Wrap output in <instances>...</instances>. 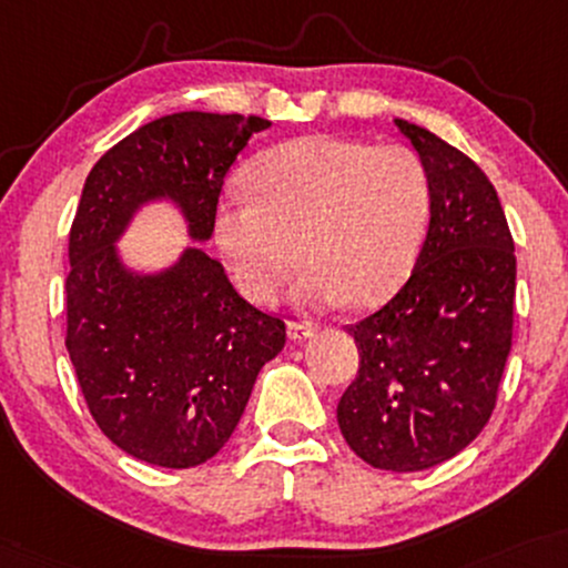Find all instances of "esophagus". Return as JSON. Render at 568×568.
<instances>
[{
	"label": "esophagus",
	"instance_id": "1",
	"mask_svg": "<svg viewBox=\"0 0 568 568\" xmlns=\"http://www.w3.org/2000/svg\"><path fill=\"white\" fill-rule=\"evenodd\" d=\"M314 336V327L310 323H288V338L291 341H306Z\"/></svg>",
	"mask_w": 568,
	"mask_h": 568
}]
</instances>
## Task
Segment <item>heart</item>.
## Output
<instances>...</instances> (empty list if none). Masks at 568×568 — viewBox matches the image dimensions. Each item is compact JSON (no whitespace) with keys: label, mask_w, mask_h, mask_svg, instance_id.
<instances>
[{"label":"heart","mask_w":568,"mask_h":568,"mask_svg":"<svg viewBox=\"0 0 568 568\" xmlns=\"http://www.w3.org/2000/svg\"><path fill=\"white\" fill-rule=\"evenodd\" d=\"M245 182L254 197L219 203L214 237L248 298L275 302L298 258L310 264L296 285L306 310H373L405 285L432 211L415 150L306 134L258 155Z\"/></svg>","instance_id":"1"}]
</instances>
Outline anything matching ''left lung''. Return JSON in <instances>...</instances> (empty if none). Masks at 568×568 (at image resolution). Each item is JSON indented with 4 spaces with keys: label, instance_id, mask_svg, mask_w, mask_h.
<instances>
[{
    "label": "left lung",
    "instance_id": "1",
    "mask_svg": "<svg viewBox=\"0 0 568 568\" xmlns=\"http://www.w3.org/2000/svg\"><path fill=\"white\" fill-rule=\"evenodd\" d=\"M394 124L426 166L432 219L405 288L349 327L359 371L336 415L367 466L409 474L487 426L514 338L516 256L487 174L428 129Z\"/></svg>",
    "mask_w": 568,
    "mask_h": 568
}]
</instances>
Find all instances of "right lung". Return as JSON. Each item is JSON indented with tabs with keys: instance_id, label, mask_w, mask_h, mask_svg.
I'll list each match as a JSON object with an SVG mask.
<instances>
[{
	"instance_id": "add662e5",
	"label": "right lung",
	"mask_w": 568,
	"mask_h": 568,
	"mask_svg": "<svg viewBox=\"0 0 568 568\" xmlns=\"http://www.w3.org/2000/svg\"><path fill=\"white\" fill-rule=\"evenodd\" d=\"M266 119L182 111L140 126L89 172L68 237V333L100 432L136 460L193 468L227 444L285 323L232 288L201 245L214 235L224 174ZM166 202L194 241L172 265L134 271L118 243Z\"/></svg>"
}]
</instances>
